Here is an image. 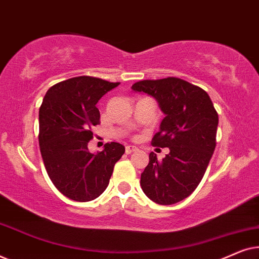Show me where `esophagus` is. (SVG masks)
I'll return each mask as SVG.
<instances>
[{
    "mask_svg": "<svg viewBox=\"0 0 259 259\" xmlns=\"http://www.w3.org/2000/svg\"><path fill=\"white\" fill-rule=\"evenodd\" d=\"M125 151H126L127 154H131V153H133V152L138 151V148L136 146H126Z\"/></svg>",
    "mask_w": 259,
    "mask_h": 259,
    "instance_id": "esophagus-1",
    "label": "esophagus"
}]
</instances>
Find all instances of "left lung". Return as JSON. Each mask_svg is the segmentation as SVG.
<instances>
[{
    "label": "left lung",
    "mask_w": 259,
    "mask_h": 259,
    "mask_svg": "<svg viewBox=\"0 0 259 259\" xmlns=\"http://www.w3.org/2000/svg\"><path fill=\"white\" fill-rule=\"evenodd\" d=\"M132 90L157 100L165 116L152 145L169 148L161 161L151 152L141 173V189L154 203L176 204L203 179L215 148L218 113L206 92L178 77L143 80Z\"/></svg>",
    "instance_id": "left-lung-1"
}]
</instances>
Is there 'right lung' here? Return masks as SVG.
Wrapping results in <instances>:
<instances>
[{
	"instance_id": "obj_1",
	"label": "right lung",
	"mask_w": 259,
	"mask_h": 259,
	"mask_svg": "<svg viewBox=\"0 0 259 259\" xmlns=\"http://www.w3.org/2000/svg\"><path fill=\"white\" fill-rule=\"evenodd\" d=\"M120 82L76 76L52 86L38 111V144L49 178L69 199L90 201L108 186L115 162L125 153L119 143L88 151L92 127L100 123L98 101Z\"/></svg>"
}]
</instances>
